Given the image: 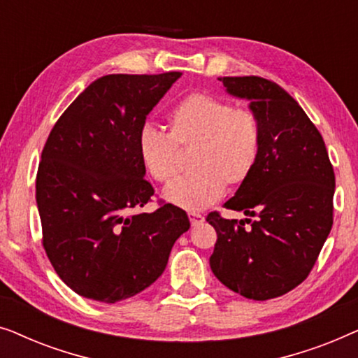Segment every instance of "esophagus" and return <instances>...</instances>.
Returning a JSON list of instances; mask_svg holds the SVG:
<instances>
[{"label":"esophagus","instance_id":"34e87169","mask_svg":"<svg viewBox=\"0 0 358 358\" xmlns=\"http://www.w3.org/2000/svg\"><path fill=\"white\" fill-rule=\"evenodd\" d=\"M189 220L190 223H192V227H199V224H202L205 222V217L200 213H189Z\"/></svg>","mask_w":358,"mask_h":358}]
</instances>
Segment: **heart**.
Listing matches in <instances>:
<instances>
[{"label": "heart", "instance_id": "b5f03b06", "mask_svg": "<svg viewBox=\"0 0 358 358\" xmlns=\"http://www.w3.org/2000/svg\"><path fill=\"white\" fill-rule=\"evenodd\" d=\"M171 134L145 122L136 148L146 173L169 182L179 171V146L195 145L192 166L197 171L176 179L164 199L176 207L197 212L217 202L227 184L239 185L252 174L262 148V124L251 110L208 92H192L173 107Z\"/></svg>", "mask_w": 358, "mask_h": 358}]
</instances>
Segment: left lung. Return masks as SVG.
Here are the masks:
<instances>
[{
	"instance_id": "obj_1",
	"label": "left lung",
	"mask_w": 358,
	"mask_h": 358,
	"mask_svg": "<svg viewBox=\"0 0 358 358\" xmlns=\"http://www.w3.org/2000/svg\"><path fill=\"white\" fill-rule=\"evenodd\" d=\"M220 81L229 96L249 101L262 124V148L252 174L224 203L257 220L210 213L218 236L210 267L229 290L271 300L305 280L329 236L334 169L321 134L285 90L259 76Z\"/></svg>"
}]
</instances>
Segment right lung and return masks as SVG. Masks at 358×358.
Returning <instances> with one entry per match:
<instances>
[{
  "label": "right lung",
  "mask_w": 358,
  "mask_h": 358,
  "mask_svg": "<svg viewBox=\"0 0 358 358\" xmlns=\"http://www.w3.org/2000/svg\"><path fill=\"white\" fill-rule=\"evenodd\" d=\"M180 78L107 75L91 83L53 127L38 164L36 200L43 248L58 277L78 295L117 303L148 288L190 228L182 208L148 203L136 135Z\"/></svg>",
  "instance_id": "add662e5"
}]
</instances>
